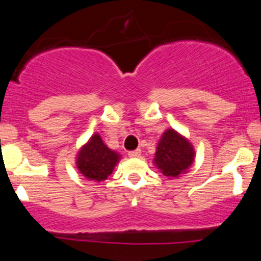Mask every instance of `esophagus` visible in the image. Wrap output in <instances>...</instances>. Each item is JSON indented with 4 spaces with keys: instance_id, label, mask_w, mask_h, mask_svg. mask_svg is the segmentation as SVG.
I'll return each mask as SVG.
<instances>
[{
    "instance_id": "obj_1",
    "label": "esophagus",
    "mask_w": 261,
    "mask_h": 261,
    "mask_svg": "<svg viewBox=\"0 0 261 261\" xmlns=\"http://www.w3.org/2000/svg\"><path fill=\"white\" fill-rule=\"evenodd\" d=\"M127 154H128V157H131V158H137V157H140V155H141V149H135V151H130Z\"/></svg>"
}]
</instances>
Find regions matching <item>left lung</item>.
I'll return each instance as SVG.
<instances>
[{"label": "left lung", "mask_w": 261, "mask_h": 261, "mask_svg": "<svg viewBox=\"0 0 261 261\" xmlns=\"http://www.w3.org/2000/svg\"><path fill=\"white\" fill-rule=\"evenodd\" d=\"M193 146L173 128H168L158 142L154 164L166 176L176 178L194 162Z\"/></svg>", "instance_id": "left-lung-1"}]
</instances>
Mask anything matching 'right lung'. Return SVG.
<instances>
[{"label": "right lung", "mask_w": 261, "mask_h": 261, "mask_svg": "<svg viewBox=\"0 0 261 261\" xmlns=\"http://www.w3.org/2000/svg\"><path fill=\"white\" fill-rule=\"evenodd\" d=\"M119 158L120 155L108 148L99 135L95 134L79 152L77 168L87 179L101 181L112 174Z\"/></svg>", "instance_id": "obj_1"}]
</instances>
